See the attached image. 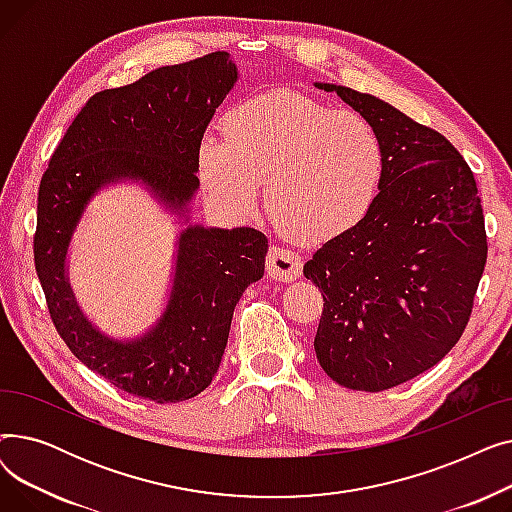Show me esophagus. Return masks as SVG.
Listing matches in <instances>:
<instances>
[{"label": "esophagus", "instance_id": "1", "mask_svg": "<svg viewBox=\"0 0 512 512\" xmlns=\"http://www.w3.org/2000/svg\"><path fill=\"white\" fill-rule=\"evenodd\" d=\"M303 261L297 253L288 249L272 247L267 253V274H270L278 282H294L301 276Z\"/></svg>", "mask_w": 512, "mask_h": 512}]
</instances>
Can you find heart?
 Wrapping results in <instances>:
<instances>
[{"label":"heart","instance_id":"heart-1","mask_svg":"<svg viewBox=\"0 0 512 512\" xmlns=\"http://www.w3.org/2000/svg\"><path fill=\"white\" fill-rule=\"evenodd\" d=\"M384 143L357 112H336L299 91H267L234 105L224 139L207 132L197 174L211 203L245 218L259 199L274 224L303 242L355 230L384 182Z\"/></svg>","mask_w":512,"mask_h":512}]
</instances>
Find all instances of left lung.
Listing matches in <instances>:
<instances>
[{
    "instance_id": "obj_1",
    "label": "left lung",
    "mask_w": 512,
    "mask_h": 512,
    "mask_svg": "<svg viewBox=\"0 0 512 512\" xmlns=\"http://www.w3.org/2000/svg\"><path fill=\"white\" fill-rule=\"evenodd\" d=\"M313 85L367 118L386 157L367 218L303 267L324 297L315 355L336 384L382 392L459 342L488 257L483 209L467 161L440 132L369 93Z\"/></svg>"
}]
</instances>
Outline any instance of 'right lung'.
Here are the masks:
<instances>
[{
    "mask_svg": "<svg viewBox=\"0 0 512 512\" xmlns=\"http://www.w3.org/2000/svg\"><path fill=\"white\" fill-rule=\"evenodd\" d=\"M238 83L228 51L164 66L93 95L66 130L41 178L35 267L53 326L78 361L145 400L201 394L222 363L238 299L263 278L267 238L253 228L193 222L197 149ZM139 185L179 224L167 301L137 337L91 322L69 284L73 234L105 187Z\"/></svg>",
    "mask_w": 512,
    "mask_h": 512,
    "instance_id": "1",
    "label": "right lung"
}]
</instances>
